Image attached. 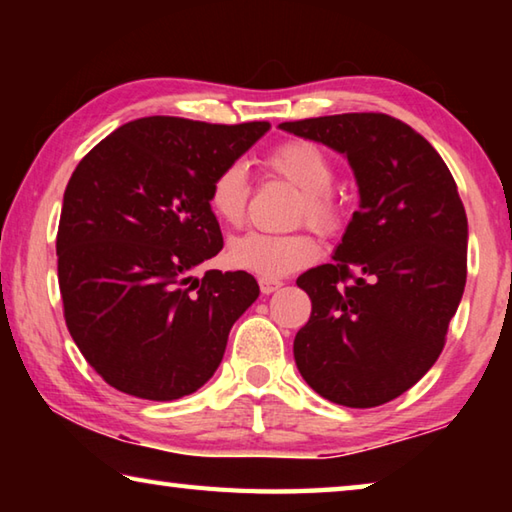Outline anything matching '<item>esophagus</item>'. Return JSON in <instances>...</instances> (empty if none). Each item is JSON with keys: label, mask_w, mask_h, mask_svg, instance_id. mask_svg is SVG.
I'll list each match as a JSON object with an SVG mask.
<instances>
[{"label": "esophagus", "mask_w": 512, "mask_h": 512, "mask_svg": "<svg viewBox=\"0 0 512 512\" xmlns=\"http://www.w3.org/2000/svg\"><path fill=\"white\" fill-rule=\"evenodd\" d=\"M282 287L280 280H275V277H259V289H262L264 296H268V293H273Z\"/></svg>", "instance_id": "esophagus-1"}]
</instances>
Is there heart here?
<instances>
[{"label": "heart", "instance_id": "1", "mask_svg": "<svg viewBox=\"0 0 512 512\" xmlns=\"http://www.w3.org/2000/svg\"><path fill=\"white\" fill-rule=\"evenodd\" d=\"M264 167L300 189L293 219L307 221L323 235H334L343 223L341 198L332 189L334 162L309 140H287L264 155ZM250 198L248 173L241 162H228L214 173L207 187V207L225 225H241ZM316 239L307 230L289 235L250 230L228 244V262L262 277H280L314 262Z\"/></svg>", "mask_w": 512, "mask_h": 512}]
</instances>
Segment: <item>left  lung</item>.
<instances>
[{"label": "left lung", "mask_w": 512, "mask_h": 512, "mask_svg": "<svg viewBox=\"0 0 512 512\" xmlns=\"http://www.w3.org/2000/svg\"><path fill=\"white\" fill-rule=\"evenodd\" d=\"M343 153L361 205L332 264L298 277L311 316L293 341L325 400L372 409L409 391L445 348L467 277V216L438 151L384 112L284 121Z\"/></svg>", "instance_id": "8db88e82"}]
</instances>
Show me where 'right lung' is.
Masks as SVG:
<instances>
[{
    "instance_id": "add662e5",
    "label": "right lung",
    "mask_w": 512,
    "mask_h": 512,
    "mask_svg": "<svg viewBox=\"0 0 512 512\" xmlns=\"http://www.w3.org/2000/svg\"><path fill=\"white\" fill-rule=\"evenodd\" d=\"M271 124L144 117L119 126L69 178L58 287L69 334L106 384L142 400L192 395L259 296L246 271L189 273L223 248L207 187Z\"/></svg>"
}]
</instances>
